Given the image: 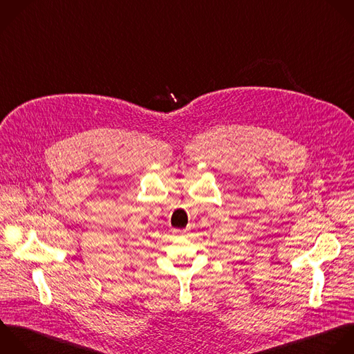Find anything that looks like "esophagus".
<instances>
[{"label":"esophagus","instance_id":"1","mask_svg":"<svg viewBox=\"0 0 354 354\" xmlns=\"http://www.w3.org/2000/svg\"><path fill=\"white\" fill-rule=\"evenodd\" d=\"M183 232H186V230H183ZM183 232H180V233H183Z\"/></svg>","mask_w":354,"mask_h":354}]
</instances>
